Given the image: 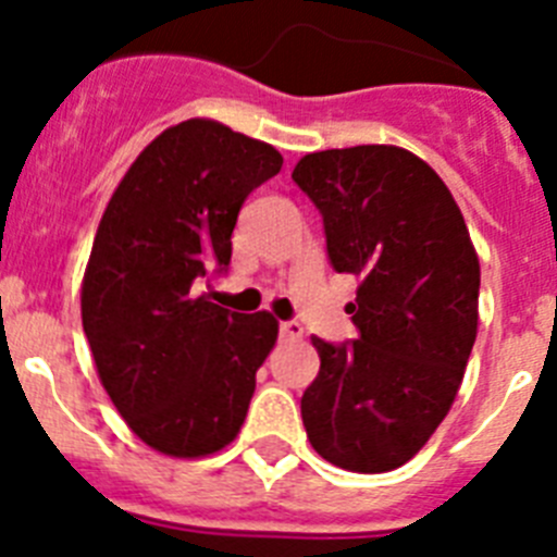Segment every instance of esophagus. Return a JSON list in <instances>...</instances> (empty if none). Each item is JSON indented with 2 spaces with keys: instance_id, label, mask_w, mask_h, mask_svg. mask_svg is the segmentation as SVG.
Returning <instances> with one entry per match:
<instances>
[{
  "instance_id": "obj_1",
  "label": "esophagus",
  "mask_w": 557,
  "mask_h": 557,
  "mask_svg": "<svg viewBox=\"0 0 557 557\" xmlns=\"http://www.w3.org/2000/svg\"><path fill=\"white\" fill-rule=\"evenodd\" d=\"M282 337L284 339H301L304 337V326L298 321H284L282 323Z\"/></svg>"
}]
</instances>
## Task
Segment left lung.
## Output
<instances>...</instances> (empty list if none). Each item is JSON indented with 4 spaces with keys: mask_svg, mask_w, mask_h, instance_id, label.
<instances>
[{
    "mask_svg": "<svg viewBox=\"0 0 557 557\" xmlns=\"http://www.w3.org/2000/svg\"><path fill=\"white\" fill-rule=\"evenodd\" d=\"M323 214L359 339L312 337L321 371L304 391L312 449L357 474L405 466L455 405L476 339L480 259L460 206L416 152L357 145L304 156L293 170Z\"/></svg>",
    "mask_w": 557,
    "mask_h": 557,
    "instance_id": "obj_1",
    "label": "left lung"
}]
</instances>
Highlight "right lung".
Segmentation results:
<instances>
[{
	"label": "right lung",
	"instance_id": "obj_1",
	"mask_svg": "<svg viewBox=\"0 0 557 557\" xmlns=\"http://www.w3.org/2000/svg\"><path fill=\"white\" fill-rule=\"evenodd\" d=\"M282 164L268 141L186 120L139 152L102 211L83 273V332L113 407L161 455H214L243 430L278 321L195 293L231 262L236 214Z\"/></svg>",
	"mask_w": 557,
	"mask_h": 557
}]
</instances>
